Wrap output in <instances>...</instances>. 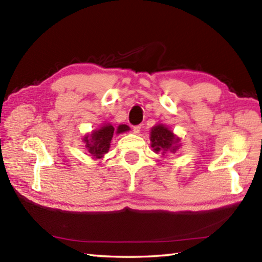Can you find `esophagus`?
I'll use <instances>...</instances> for the list:
<instances>
[{"instance_id":"34e87169","label":"esophagus","mask_w":262,"mask_h":262,"mask_svg":"<svg viewBox=\"0 0 262 262\" xmlns=\"http://www.w3.org/2000/svg\"><path fill=\"white\" fill-rule=\"evenodd\" d=\"M141 129H142V126H141V125H139V126H134V127H133V130H134L135 134H139V133L141 132Z\"/></svg>"}]
</instances>
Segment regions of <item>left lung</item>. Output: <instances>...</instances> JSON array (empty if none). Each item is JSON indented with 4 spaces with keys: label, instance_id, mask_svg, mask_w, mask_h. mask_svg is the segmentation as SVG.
Listing matches in <instances>:
<instances>
[{
    "label": "left lung",
    "instance_id": "left-lung-1",
    "mask_svg": "<svg viewBox=\"0 0 262 262\" xmlns=\"http://www.w3.org/2000/svg\"><path fill=\"white\" fill-rule=\"evenodd\" d=\"M150 142L155 154H176L181 147V139L166 125L157 123L150 130Z\"/></svg>",
    "mask_w": 262,
    "mask_h": 262
}]
</instances>
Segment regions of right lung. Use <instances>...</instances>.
Wrapping results in <instances>:
<instances>
[{
	"label": "right lung",
	"instance_id": "right-lung-1",
	"mask_svg": "<svg viewBox=\"0 0 262 262\" xmlns=\"http://www.w3.org/2000/svg\"><path fill=\"white\" fill-rule=\"evenodd\" d=\"M129 130L130 128L127 125H119L117 128H114L110 122H107L91 133H89V134L84 135L83 141L89 151V156H91V158L95 159V161L96 159H101L108 152L113 134L119 135Z\"/></svg>",
	"mask_w": 262,
	"mask_h": 262
}]
</instances>
